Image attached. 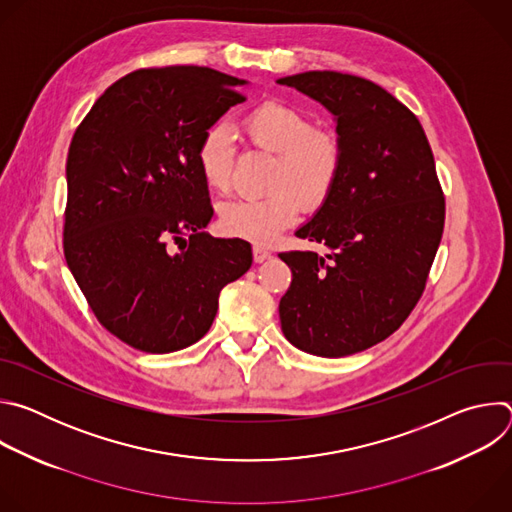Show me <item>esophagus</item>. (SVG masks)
<instances>
[{"instance_id": "esophagus-1", "label": "esophagus", "mask_w": 512, "mask_h": 512, "mask_svg": "<svg viewBox=\"0 0 512 512\" xmlns=\"http://www.w3.org/2000/svg\"><path fill=\"white\" fill-rule=\"evenodd\" d=\"M271 257V251L269 249H265V247H261V245H255L253 247V259H255V263H263V261H267Z\"/></svg>"}]
</instances>
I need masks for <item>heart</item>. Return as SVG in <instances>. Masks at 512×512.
Listing matches in <instances>:
<instances>
[{
	"mask_svg": "<svg viewBox=\"0 0 512 512\" xmlns=\"http://www.w3.org/2000/svg\"><path fill=\"white\" fill-rule=\"evenodd\" d=\"M239 127L251 145L275 154L267 182L273 192L225 202L218 225L229 237L269 243L298 221L302 202L318 208L330 198L342 174L344 145L334 131L316 127L304 109L281 101L253 107L241 117ZM194 158L208 188L218 192L229 188L235 143L223 123L202 131Z\"/></svg>",
	"mask_w": 512,
	"mask_h": 512,
	"instance_id": "b5f03b06",
	"label": "heart"
}]
</instances>
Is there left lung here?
Wrapping results in <instances>:
<instances>
[{
  "label": "left lung",
  "mask_w": 512,
  "mask_h": 512,
  "mask_svg": "<svg viewBox=\"0 0 512 512\" xmlns=\"http://www.w3.org/2000/svg\"><path fill=\"white\" fill-rule=\"evenodd\" d=\"M336 119L344 166L330 198L296 231L326 255L287 251L285 338L340 358L389 338L419 302L440 247L444 192L419 119L373 81L334 70L285 77Z\"/></svg>",
  "instance_id": "obj_1"
}]
</instances>
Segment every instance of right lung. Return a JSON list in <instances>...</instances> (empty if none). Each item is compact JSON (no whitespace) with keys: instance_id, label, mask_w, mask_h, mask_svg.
Returning a JSON list of instances; mask_svg holds the SVG:
<instances>
[{"instance_id":"add662e5","label":"right lung","mask_w":512,"mask_h":512,"mask_svg":"<svg viewBox=\"0 0 512 512\" xmlns=\"http://www.w3.org/2000/svg\"><path fill=\"white\" fill-rule=\"evenodd\" d=\"M245 83L208 66L139 68L72 135L64 257L103 328L141 352L198 342L253 263L247 241L204 233L214 210L194 158Z\"/></svg>"}]
</instances>
